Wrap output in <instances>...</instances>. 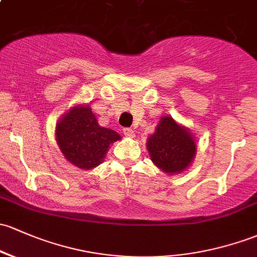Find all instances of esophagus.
Wrapping results in <instances>:
<instances>
[{"label":"esophagus","instance_id":"obj_1","mask_svg":"<svg viewBox=\"0 0 257 257\" xmlns=\"http://www.w3.org/2000/svg\"><path fill=\"white\" fill-rule=\"evenodd\" d=\"M123 135H125L126 137H130V139H134V137H135V131L132 128L126 127V128H123Z\"/></svg>","mask_w":257,"mask_h":257}]
</instances>
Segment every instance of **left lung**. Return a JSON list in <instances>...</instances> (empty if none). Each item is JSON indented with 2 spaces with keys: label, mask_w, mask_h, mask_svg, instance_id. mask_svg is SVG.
Returning <instances> with one entry per match:
<instances>
[{
  "label": "left lung",
  "mask_w": 257,
  "mask_h": 257,
  "mask_svg": "<svg viewBox=\"0 0 257 257\" xmlns=\"http://www.w3.org/2000/svg\"><path fill=\"white\" fill-rule=\"evenodd\" d=\"M147 150L152 162L163 172L174 174L186 169L194 159L196 143L189 130L170 116H163L156 132L148 139Z\"/></svg>",
  "instance_id": "8db88e82"
}]
</instances>
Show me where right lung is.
Masks as SVG:
<instances>
[{"mask_svg": "<svg viewBox=\"0 0 257 257\" xmlns=\"http://www.w3.org/2000/svg\"><path fill=\"white\" fill-rule=\"evenodd\" d=\"M114 130L98 125L89 105L76 106L56 126V140L68 162L81 169H92L103 162L110 143L120 140Z\"/></svg>", "mask_w": 257, "mask_h": 257, "instance_id": "1", "label": "right lung"}]
</instances>
